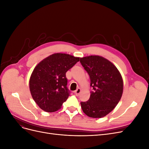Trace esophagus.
I'll return each instance as SVG.
<instances>
[{"label": "esophagus", "mask_w": 149, "mask_h": 149, "mask_svg": "<svg viewBox=\"0 0 149 149\" xmlns=\"http://www.w3.org/2000/svg\"><path fill=\"white\" fill-rule=\"evenodd\" d=\"M80 92H81V89L80 88H78L74 91V93H75V94H76V96H78L79 94V93H80Z\"/></svg>", "instance_id": "esophagus-1"}]
</instances>
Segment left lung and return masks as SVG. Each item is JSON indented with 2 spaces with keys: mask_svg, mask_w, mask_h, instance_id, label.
Segmentation results:
<instances>
[{
  "mask_svg": "<svg viewBox=\"0 0 149 149\" xmlns=\"http://www.w3.org/2000/svg\"><path fill=\"white\" fill-rule=\"evenodd\" d=\"M80 63L88 73L93 87L89 100L81 102L82 110L90 118H103L114 109L122 97L121 74L111 62L102 56L81 58Z\"/></svg>",
  "mask_w": 149,
  "mask_h": 149,
  "instance_id": "8db88e82",
  "label": "left lung"
}]
</instances>
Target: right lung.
<instances>
[{"label":"right lung","mask_w":149,"mask_h":149,"mask_svg":"<svg viewBox=\"0 0 149 149\" xmlns=\"http://www.w3.org/2000/svg\"><path fill=\"white\" fill-rule=\"evenodd\" d=\"M79 58L55 53L36 66L30 78V91L33 100L45 111L53 112L61 107L70 96L66 73Z\"/></svg>","instance_id":"right-lung-1"}]
</instances>
